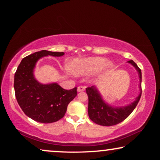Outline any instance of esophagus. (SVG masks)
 <instances>
[{
  "label": "esophagus",
  "mask_w": 160,
  "mask_h": 160,
  "mask_svg": "<svg viewBox=\"0 0 160 160\" xmlns=\"http://www.w3.org/2000/svg\"><path fill=\"white\" fill-rule=\"evenodd\" d=\"M85 89V87H82V86H79L77 88V92H83L84 91Z\"/></svg>",
  "instance_id": "obj_1"
}]
</instances>
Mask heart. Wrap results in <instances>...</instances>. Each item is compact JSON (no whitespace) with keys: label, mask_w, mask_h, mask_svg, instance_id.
Returning <instances> with one entry per match:
<instances>
[{"label":"heart","mask_w":160,"mask_h":160,"mask_svg":"<svg viewBox=\"0 0 160 160\" xmlns=\"http://www.w3.org/2000/svg\"><path fill=\"white\" fill-rule=\"evenodd\" d=\"M113 67V62L105 60L100 57H91L83 59H75L70 64L68 69L73 75L87 76L94 73H102Z\"/></svg>","instance_id":"heart-1"}]
</instances>
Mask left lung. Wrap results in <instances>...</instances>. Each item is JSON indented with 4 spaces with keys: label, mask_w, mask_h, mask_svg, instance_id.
<instances>
[{
    "label": "left lung",
    "mask_w": 160,
    "mask_h": 160,
    "mask_svg": "<svg viewBox=\"0 0 160 160\" xmlns=\"http://www.w3.org/2000/svg\"><path fill=\"white\" fill-rule=\"evenodd\" d=\"M136 69L139 76L140 92L135 100L124 106H113L105 101L96 86L86 88L89 98L88 114L92 121L102 126H112L124 121L138 103L141 96V71L133 60L128 62Z\"/></svg>",
    "instance_id": "obj_1"
}]
</instances>
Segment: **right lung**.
Returning <instances> with one entry per match:
<instances>
[{
	"label": "right lung",
	"mask_w": 160,
	"mask_h": 160,
	"mask_svg": "<svg viewBox=\"0 0 160 160\" xmlns=\"http://www.w3.org/2000/svg\"><path fill=\"white\" fill-rule=\"evenodd\" d=\"M64 52L47 50L22 60L14 74L15 96L23 112L35 121L52 123L64 117L68 105L77 95V88L66 90L58 83L42 84L34 76L36 63L43 57H62Z\"/></svg>",
	"instance_id": "1"
}]
</instances>
